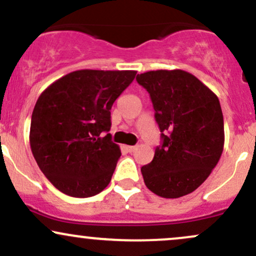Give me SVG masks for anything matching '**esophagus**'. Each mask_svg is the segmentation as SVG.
I'll list each match as a JSON object with an SVG mask.
<instances>
[{"label": "esophagus", "mask_w": 256, "mask_h": 256, "mask_svg": "<svg viewBox=\"0 0 256 256\" xmlns=\"http://www.w3.org/2000/svg\"><path fill=\"white\" fill-rule=\"evenodd\" d=\"M125 149L128 150V152H134L137 149V146H126Z\"/></svg>", "instance_id": "34e87169"}]
</instances>
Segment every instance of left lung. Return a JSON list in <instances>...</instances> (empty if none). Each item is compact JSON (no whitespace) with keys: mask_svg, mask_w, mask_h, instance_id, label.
Here are the masks:
<instances>
[{"mask_svg":"<svg viewBox=\"0 0 256 256\" xmlns=\"http://www.w3.org/2000/svg\"><path fill=\"white\" fill-rule=\"evenodd\" d=\"M149 92L161 144L140 168L150 192L165 198L192 192L216 166L224 149V118L216 94L192 73L158 70L137 74Z\"/></svg>","mask_w":256,"mask_h":256,"instance_id":"8db88e82","label":"left lung"}]
</instances>
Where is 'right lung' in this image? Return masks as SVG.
<instances>
[{"mask_svg": "<svg viewBox=\"0 0 256 256\" xmlns=\"http://www.w3.org/2000/svg\"><path fill=\"white\" fill-rule=\"evenodd\" d=\"M136 73L79 70L40 94L32 112L31 150L61 192L90 198L110 184L122 155L108 134L110 110Z\"/></svg>", "mask_w": 256, "mask_h": 256, "instance_id": "right-lung-1", "label": "right lung"}]
</instances>
